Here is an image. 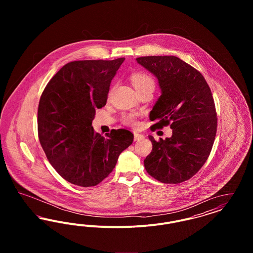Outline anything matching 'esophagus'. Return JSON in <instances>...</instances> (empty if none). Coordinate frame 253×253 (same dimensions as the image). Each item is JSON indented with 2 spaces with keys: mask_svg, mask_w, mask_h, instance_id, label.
Wrapping results in <instances>:
<instances>
[{
  "mask_svg": "<svg viewBox=\"0 0 253 253\" xmlns=\"http://www.w3.org/2000/svg\"><path fill=\"white\" fill-rule=\"evenodd\" d=\"M143 138H144V135H143V134L134 132V134H133V140H134V141H139V140H141V139H143Z\"/></svg>",
  "mask_w": 253,
  "mask_h": 253,
  "instance_id": "esophagus-1",
  "label": "esophagus"
}]
</instances>
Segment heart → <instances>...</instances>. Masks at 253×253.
I'll return each mask as SVG.
<instances>
[{
	"mask_svg": "<svg viewBox=\"0 0 253 253\" xmlns=\"http://www.w3.org/2000/svg\"><path fill=\"white\" fill-rule=\"evenodd\" d=\"M131 81L134 88L136 89V91L138 93L147 90V89H153L155 88V81L154 79L149 76L148 74L143 72L133 73L131 76ZM122 122L127 124V125H131V126H136L137 125V121L134 117V115L132 114H128V115H124L122 117Z\"/></svg>",
	"mask_w": 253,
	"mask_h": 253,
	"instance_id": "obj_1",
	"label": "heart"
}]
</instances>
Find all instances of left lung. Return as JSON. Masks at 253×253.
Segmentation results:
<instances>
[{
	"label": "left lung",
	"instance_id": "1",
	"mask_svg": "<svg viewBox=\"0 0 253 253\" xmlns=\"http://www.w3.org/2000/svg\"><path fill=\"white\" fill-rule=\"evenodd\" d=\"M136 61L157 77L161 96L150 113L154 131L168 126L172 134L156 141L145 158L147 172L166 184L188 180L202 168L215 139L217 115L202 74L174 56H148Z\"/></svg>",
	"mask_w": 253,
	"mask_h": 253
}]
</instances>
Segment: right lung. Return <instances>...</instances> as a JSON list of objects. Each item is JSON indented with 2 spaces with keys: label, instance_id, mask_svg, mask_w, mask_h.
Segmentation results:
<instances>
[{
  "label": "right lung",
  "instance_id": "add662e5",
  "mask_svg": "<svg viewBox=\"0 0 253 253\" xmlns=\"http://www.w3.org/2000/svg\"><path fill=\"white\" fill-rule=\"evenodd\" d=\"M124 60L68 62L41 96L40 142L53 168L74 185L93 187L105 179L132 143L128 130H112L102 136L92 127L96 109L106 104L111 82Z\"/></svg>",
  "mask_w": 253,
  "mask_h": 253
}]
</instances>
